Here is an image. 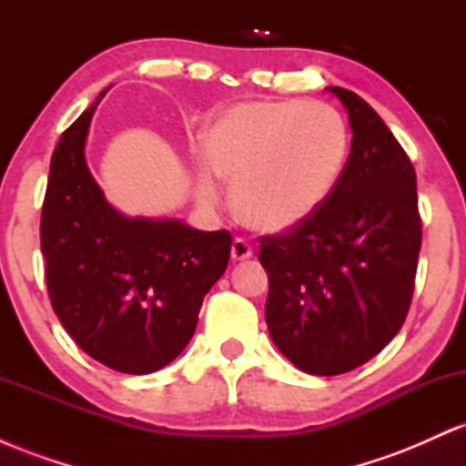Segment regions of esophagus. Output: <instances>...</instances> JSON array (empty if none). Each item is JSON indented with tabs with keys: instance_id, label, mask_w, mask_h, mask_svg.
<instances>
[{
	"instance_id": "34e87169",
	"label": "esophagus",
	"mask_w": 466,
	"mask_h": 466,
	"mask_svg": "<svg viewBox=\"0 0 466 466\" xmlns=\"http://www.w3.org/2000/svg\"><path fill=\"white\" fill-rule=\"evenodd\" d=\"M229 256H232L234 263H238V260H248L251 256V245L243 238H234L232 248H229Z\"/></svg>"
}]
</instances>
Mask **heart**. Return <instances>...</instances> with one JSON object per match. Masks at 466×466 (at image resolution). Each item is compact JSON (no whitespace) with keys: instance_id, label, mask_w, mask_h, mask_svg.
I'll return each instance as SVG.
<instances>
[{"instance_id":"obj_1","label":"heart","mask_w":466,"mask_h":466,"mask_svg":"<svg viewBox=\"0 0 466 466\" xmlns=\"http://www.w3.org/2000/svg\"><path fill=\"white\" fill-rule=\"evenodd\" d=\"M201 151L210 173L232 188L240 221L282 234L329 199L349 155V129L339 111L318 100H245L201 131ZM197 192L206 206L217 203L210 175H199Z\"/></svg>"}]
</instances>
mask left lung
<instances>
[{
	"label": "left lung",
	"mask_w": 466,
	"mask_h": 466,
	"mask_svg": "<svg viewBox=\"0 0 466 466\" xmlns=\"http://www.w3.org/2000/svg\"><path fill=\"white\" fill-rule=\"evenodd\" d=\"M349 114L350 155L333 192L300 228L263 238L265 319L276 349L335 377L379 355L408 315L420 251L416 173L366 100L326 87Z\"/></svg>",
	"instance_id": "8db88e82"
}]
</instances>
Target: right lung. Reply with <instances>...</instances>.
I'll return each instance as SVG.
<instances>
[{
	"label": "right lung",
	"mask_w": 466,
	"mask_h": 466,
	"mask_svg": "<svg viewBox=\"0 0 466 466\" xmlns=\"http://www.w3.org/2000/svg\"><path fill=\"white\" fill-rule=\"evenodd\" d=\"M96 103L52 153L41 251L52 309L96 361L127 374L168 366L195 335L203 296L223 276L232 237L175 217H127L85 157Z\"/></svg>",
	"instance_id": "obj_1"
}]
</instances>
